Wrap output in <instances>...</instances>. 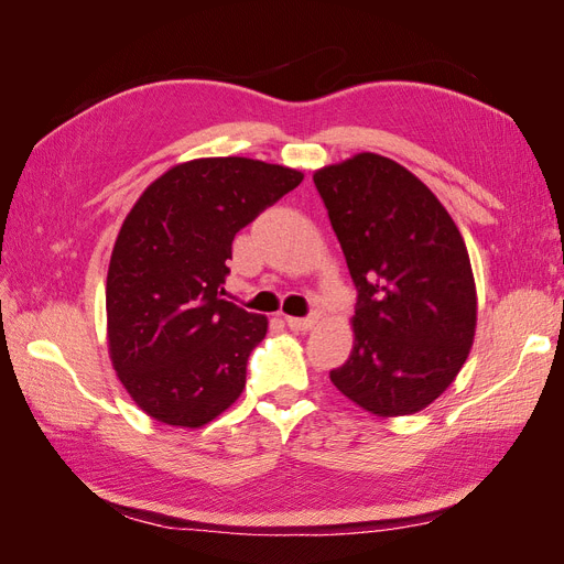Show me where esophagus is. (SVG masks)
<instances>
[{
  "instance_id": "obj_1",
  "label": "esophagus",
  "mask_w": 564,
  "mask_h": 564,
  "mask_svg": "<svg viewBox=\"0 0 564 564\" xmlns=\"http://www.w3.org/2000/svg\"><path fill=\"white\" fill-rule=\"evenodd\" d=\"M286 327L294 329V332H308L313 324H315V317H286Z\"/></svg>"
}]
</instances>
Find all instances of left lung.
Wrapping results in <instances>:
<instances>
[{
    "instance_id": "8db88e82",
    "label": "left lung",
    "mask_w": 564,
    "mask_h": 564,
    "mask_svg": "<svg viewBox=\"0 0 564 564\" xmlns=\"http://www.w3.org/2000/svg\"><path fill=\"white\" fill-rule=\"evenodd\" d=\"M313 181L357 289L352 350L329 379L371 414L421 412L473 346L477 299L464 237L429 187L373 152L324 166Z\"/></svg>"
}]
</instances>
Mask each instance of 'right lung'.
Wrapping results in <instances>:
<instances>
[{
	"mask_svg": "<svg viewBox=\"0 0 564 564\" xmlns=\"http://www.w3.org/2000/svg\"><path fill=\"white\" fill-rule=\"evenodd\" d=\"M301 181L280 164L207 158L169 169L133 204L108 270V346L152 419L199 429L240 398L268 319L220 299L232 240Z\"/></svg>",
	"mask_w": 564,
	"mask_h": 564,
	"instance_id": "1",
	"label": "right lung"
}]
</instances>
